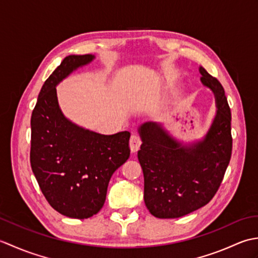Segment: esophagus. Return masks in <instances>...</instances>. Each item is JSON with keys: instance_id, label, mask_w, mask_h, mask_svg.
<instances>
[{"instance_id": "34e87169", "label": "esophagus", "mask_w": 258, "mask_h": 258, "mask_svg": "<svg viewBox=\"0 0 258 258\" xmlns=\"http://www.w3.org/2000/svg\"><path fill=\"white\" fill-rule=\"evenodd\" d=\"M141 144H142V140H141V138H140L138 134H133L132 136H131V139H130L131 151H132L133 153L138 152L140 150Z\"/></svg>"}]
</instances>
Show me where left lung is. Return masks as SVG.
Segmentation results:
<instances>
[{
	"instance_id": "left-lung-1",
	"label": "left lung",
	"mask_w": 258,
	"mask_h": 258,
	"mask_svg": "<svg viewBox=\"0 0 258 258\" xmlns=\"http://www.w3.org/2000/svg\"><path fill=\"white\" fill-rule=\"evenodd\" d=\"M202 83L214 92L217 113L205 139L182 146L161 125L145 123L138 153L144 174V202L153 216L177 218L205 206L216 194L231 161L232 114L221 82L200 68Z\"/></svg>"
}]
</instances>
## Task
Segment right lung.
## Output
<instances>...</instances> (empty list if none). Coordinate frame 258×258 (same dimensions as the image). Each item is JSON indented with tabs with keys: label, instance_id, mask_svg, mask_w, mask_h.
Listing matches in <instances>:
<instances>
[{
	"label": "right lung",
	"instance_id": "obj_1",
	"mask_svg": "<svg viewBox=\"0 0 258 258\" xmlns=\"http://www.w3.org/2000/svg\"><path fill=\"white\" fill-rule=\"evenodd\" d=\"M94 56L70 55L43 84L31 116L30 162L54 210L72 218L101 211L113 173L130 157L131 133L102 135L79 127L59 109L55 86Z\"/></svg>",
	"mask_w": 258,
	"mask_h": 258
}]
</instances>
